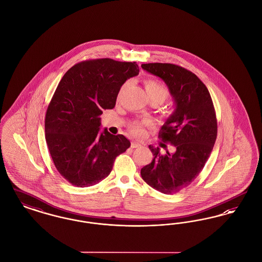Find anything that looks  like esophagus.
<instances>
[{"label": "esophagus", "instance_id": "esophagus-1", "mask_svg": "<svg viewBox=\"0 0 262 262\" xmlns=\"http://www.w3.org/2000/svg\"><path fill=\"white\" fill-rule=\"evenodd\" d=\"M139 147H141V144H140V143H138V142H132V143H131V148H132V149L139 148Z\"/></svg>", "mask_w": 262, "mask_h": 262}]
</instances>
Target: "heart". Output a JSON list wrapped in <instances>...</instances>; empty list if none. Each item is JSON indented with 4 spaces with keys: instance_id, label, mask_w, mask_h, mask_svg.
<instances>
[{
    "instance_id": "1",
    "label": "heart",
    "mask_w": 262,
    "mask_h": 262,
    "mask_svg": "<svg viewBox=\"0 0 262 262\" xmlns=\"http://www.w3.org/2000/svg\"><path fill=\"white\" fill-rule=\"evenodd\" d=\"M145 85H146V90H147V93H148L150 98L158 97L162 101H165L168 97V91H167L166 86L164 83H162L159 81L148 80V81H146ZM150 125H151V121L148 119L136 120L130 124L129 128H130V131L132 134H134L136 136H142L145 134V128L149 127Z\"/></svg>"
}]
</instances>
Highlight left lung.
<instances>
[{"label": "left lung", "instance_id": "8db88e82", "mask_svg": "<svg viewBox=\"0 0 262 262\" xmlns=\"http://www.w3.org/2000/svg\"><path fill=\"white\" fill-rule=\"evenodd\" d=\"M142 68L163 79L174 99V112L159 138L176 151L164 155L150 145L154 159L141 176L156 190L173 194L191 184L206 164L217 139L216 112L206 85L192 72L169 63L142 64Z\"/></svg>", "mask_w": 262, "mask_h": 262}]
</instances>
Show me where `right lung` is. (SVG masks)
<instances>
[{
    "label": "right lung",
    "instance_id": "add662e5",
    "mask_svg": "<svg viewBox=\"0 0 262 262\" xmlns=\"http://www.w3.org/2000/svg\"><path fill=\"white\" fill-rule=\"evenodd\" d=\"M136 62L82 61L61 79L45 115V139L59 173L78 187L107 178L117 156L130 147L123 135L100 132V115L115 106L120 88L137 76Z\"/></svg>",
    "mask_w": 262,
    "mask_h": 262
}]
</instances>
